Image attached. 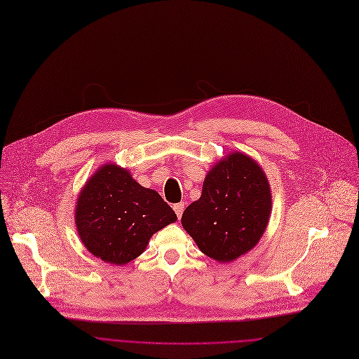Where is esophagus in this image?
Instances as JSON below:
<instances>
[{"label": "esophagus", "instance_id": "1", "mask_svg": "<svg viewBox=\"0 0 359 359\" xmlns=\"http://www.w3.org/2000/svg\"><path fill=\"white\" fill-rule=\"evenodd\" d=\"M173 209H175V212H176L177 217L180 219V217H182V215H183V210H184V203H183V202L176 203V205H173Z\"/></svg>", "mask_w": 359, "mask_h": 359}]
</instances>
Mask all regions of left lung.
<instances>
[{"label":"left lung","instance_id":"obj_1","mask_svg":"<svg viewBox=\"0 0 359 359\" xmlns=\"http://www.w3.org/2000/svg\"><path fill=\"white\" fill-rule=\"evenodd\" d=\"M271 187L246 154L232 153L208 173L202 196L186 208L184 231L217 262H232L262 238L271 215Z\"/></svg>","mask_w":359,"mask_h":359}]
</instances>
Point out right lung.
<instances>
[{
  "instance_id": "1",
  "label": "right lung",
  "mask_w": 359,
  "mask_h": 359,
  "mask_svg": "<svg viewBox=\"0 0 359 359\" xmlns=\"http://www.w3.org/2000/svg\"><path fill=\"white\" fill-rule=\"evenodd\" d=\"M177 220L173 209L128 170L106 165L81 190L76 224L84 246L107 264L124 265L142 255L150 238Z\"/></svg>"
}]
</instances>
